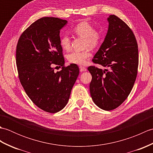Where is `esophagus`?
I'll return each instance as SVG.
<instances>
[{"mask_svg": "<svg viewBox=\"0 0 153 153\" xmlns=\"http://www.w3.org/2000/svg\"><path fill=\"white\" fill-rule=\"evenodd\" d=\"M79 70L81 72H82V71H86L87 68L85 67H83V66H79Z\"/></svg>", "mask_w": 153, "mask_h": 153, "instance_id": "1", "label": "esophagus"}]
</instances>
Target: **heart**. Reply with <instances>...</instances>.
<instances>
[{
	"label": "heart",
	"instance_id": "1",
	"mask_svg": "<svg viewBox=\"0 0 153 153\" xmlns=\"http://www.w3.org/2000/svg\"><path fill=\"white\" fill-rule=\"evenodd\" d=\"M73 31L77 36L85 39V47L88 48L83 51H73L68 54L67 59L71 64L85 65L91 56L89 47L95 48L98 46L102 37V31L100 29H94L93 25L87 22H81L73 29ZM60 46L64 51H69L71 48L70 38L66 35L60 39Z\"/></svg>",
	"mask_w": 153,
	"mask_h": 153
}]
</instances>
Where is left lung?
Returning <instances> with one entry per match:
<instances>
[{"label": "left lung", "mask_w": 153, "mask_h": 153, "mask_svg": "<svg viewBox=\"0 0 153 153\" xmlns=\"http://www.w3.org/2000/svg\"><path fill=\"white\" fill-rule=\"evenodd\" d=\"M107 21L105 40L93 59L106 69H87L92 76L89 89L94 103L108 111L122 105L130 93L137 77L139 57L137 41L128 25L115 15H110Z\"/></svg>", "instance_id": "left-lung-1"}]
</instances>
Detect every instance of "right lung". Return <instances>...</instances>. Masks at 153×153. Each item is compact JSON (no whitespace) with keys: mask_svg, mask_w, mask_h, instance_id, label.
<instances>
[{"mask_svg":"<svg viewBox=\"0 0 153 153\" xmlns=\"http://www.w3.org/2000/svg\"><path fill=\"white\" fill-rule=\"evenodd\" d=\"M67 22L53 17L39 19L23 32L16 47L22 85L35 105L50 113L66 106L79 73L76 64L64 66L60 31ZM54 65L62 70L54 73Z\"/></svg>","mask_w":153,"mask_h":153,"instance_id":"obj_1","label":"right lung"}]
</instances>
